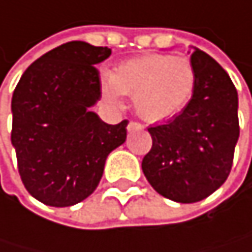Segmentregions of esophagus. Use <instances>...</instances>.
<instances>
[{
	"instance_id": "34e87169",
	"label": "esophagus",
	"mask_w": 252,
	"mask_h": 252,
	"mask_svg": "<svg viewBox=\"0 0 252 252\" xmlns=\"http://www.w3.org/2000/svg\"><path fill=\"white\" fill-rule=\"evenodd\" d=\"M139 128H142V124L134 122V121H131V122L128 124V127H127L128 131H134V130H139Z\"/></svg>"
}]
</instances>
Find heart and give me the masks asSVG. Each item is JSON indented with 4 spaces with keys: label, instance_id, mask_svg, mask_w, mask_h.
I'll return each mask as SVG.
<instances>
[{
    "label": "heart",
    "instance_id": "heart-1",
    "mask_svg": "<svg viewBox=\"0 0 252 252\" xmlns=\"http://www.w3.org/2000/svg\"><path fill=\"white\" fill-rule=\"evenodd\" d=\"M194 88L195 70L184 57L143 55L121 63L103 77L109 101L133 97L137 115L151 122L178 115L191 100Z\"/></svg>",
    "mask_w": 252,
    "mask_h": 252
}]
</instances>
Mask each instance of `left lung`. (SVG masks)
I'll list each match as a JSON object with an SVG mask.
<instances>
[{
	"label": "left lung",
	"instance_id": "left-lung-1",
	"mask_svg": "<svg viewBox=\"0 0 252 252\" xmlns=\"http://www.w3.org/2000/svg\"><path fill=\"white\" fill-rule=\"evenodd\" d=\"M191 100L173 119L148 128L152 148L142 161L152 188L179 203L200 202L225 182L239 139L238 91L231 79L200 49L191 53Z\"/></svg>",
	"mask_w": 252,
	"mask_h": 252
}]
</instances>
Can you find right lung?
Masks as SVG:
<instances>
[{"mask_svg":"<svg viewBox=\"0 0 252 252\" xmlns=\"http://www.w3.org/2000/svg\"><path fill=\"white\" fill-rule=\"evenodd\" d=\"M109 47L68 41L22 74L11 98V145L28 192L38 202L73 206L98 187L107 155L127 139L128 121L106 124L89 110L101 98L97 64Z\"/></svg>","mask_w":252,"mask_h":252,"instance_id":"add662e5","label":"right lung"}]
</instances>
